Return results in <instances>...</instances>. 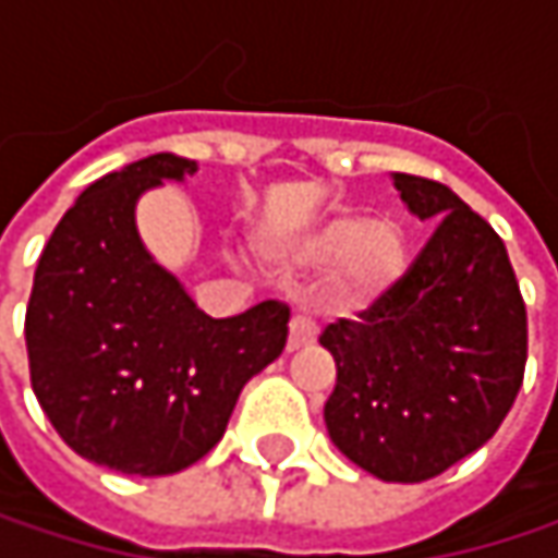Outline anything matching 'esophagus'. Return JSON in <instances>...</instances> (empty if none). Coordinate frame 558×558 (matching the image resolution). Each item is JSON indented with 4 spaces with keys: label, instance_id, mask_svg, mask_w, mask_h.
Here are the masks:
<instances>
[{
    "label": "esophagus",
    "instance_id": "34e87169",
    "mask_svg": "<svg viewBox=\"0 0 558 558\" xmlns=\"http://www.w3.org/2000/svg\"><path fill=\"white\" fill-rule=\"evenodd\" d=\"M313 339H316L313 323L303 319V316H293V319H290V332H287V352H300V349H306Z\"/></svg>",
    "mask_w": 558,
    "mask_h": 558
}]
</instances>
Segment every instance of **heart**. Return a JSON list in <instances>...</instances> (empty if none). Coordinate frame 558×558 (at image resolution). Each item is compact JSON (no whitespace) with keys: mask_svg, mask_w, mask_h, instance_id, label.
<instances>
[{"mask_svg":"<svg viewBox=\"0 0 558 558\" xmlns=\"http://www.w3.org/2000/svg\"><path fill=\"white\" fill-rule=\"evenodd\" d=\"M280 278L323 275L316 303L336 316H362L390 300L410 275V242L393 219L339 209L306 232L268 245Z\"/></svg>","mask_w":558,"mask_h":558,"instance_id":"b5f03b06","label":"heart"}]
</instances>
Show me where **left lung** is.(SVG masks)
<instances>
[{
	"label": "left lung",
	"mask_w": 558,
	"mask_h": 558,
	"mask_svg": "<svg viewBox=\"0 0 558 558\" xmlns=\"http://www.w3.org/2000/svg\"><path fill=\"white\" fill-rule=\"evenodd\" d=\"M407 209L439 222L403 287L326 326L336 359L326 429L381 482H426L482 449L523 385L526 306L498 232L449 186L393 173Z\"/></svg>",
	"instance_id": "left-lung-1"
}]
</instances>
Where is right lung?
Returning <instances> with one entry per match:
<instances>
[{
	"mask_svg": "<svg viewBox=\"0 0 558 558\" xmlns=\"http://www.w3.org/2000/svg\"><path fill=\"white\" fill-rule=\"evenodd\" d=\"M193 173L196 161L161 151L89 183L41 252L25 313L41 410L76 456L122 475L199 462L287 345L283 303L213 319L145 248L142 193Z\"/></svg>",
	"mask_w": 558,
	"mask_h": 558,
	"instance_id": "1",
	"label": "right lung"
}]
</instances>
